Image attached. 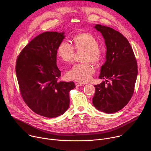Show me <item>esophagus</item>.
I'll list each match as a JSON object with an SVG mask.
<instances>
[{
	"label": "esophagus",
	"mask_w": 151,
	"mask_h": 151,
	"mask_svg": "<svg viewBox=\"0 0 151 151\" xmlns=\"http://www.w3.org/2000/svg\"><path fill=\"white\" fill-rule=\"evenodd\" d=\"M82 83H80V82H78L76 83V87H80V86H82Z\"/></svg>",
	"instance_id": "1"
}]
</instances>
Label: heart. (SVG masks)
<instances>
[{
    "instance_id": "heart-1",
    "label": "heart",
    "mask_w": 151,
    "mask_h": 151,
    "mask_svg": "<svg viewBox=\"0 0 151 151\" xmlns=\"http://www.w3.org/2000/svg\"><path fill=\"white\" fill-rule=\"evenodd\" d=\"M73 40L75 49L85 51L83 61L86 63L75 64L67 72V76L71 80L87 82L91 79L94 73V68L88 62L99 63L103 57V51L99 47V42L91 34L83 33L77 35ZM74 48L66 41H62L60 43L57 53L62 62L70 63L73 61Z\"/></svg>"
}]
</instances>
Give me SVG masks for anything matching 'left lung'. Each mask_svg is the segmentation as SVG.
Instances as JSON below:
<instances>
[{
  "label": "left lung",
  "instance_id": "obj_1",
  "mask_svg": "<svg viewBox=\"0 0 151 151\" xmlns=\"http://www.w3.org/2000/svg\"><path fill=\"white\" fill-rule=\"evenodd\" d=\"M94 28L104 39L106 61L101 68L100 79L106 82L94 85L93 104L106 114L116 112L133 96L137 75L136 59L128 40L114 29L100 24Z\"/></svg>",
  "mask_w": 151,
  "mask_h": 151
}]
</instances>
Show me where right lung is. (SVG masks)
Returning a JSON list of instances; mask_svg holds the SVG:
<instances>
[{
    "label": "right lung",
    "instance_id": "1",
    "mask_svg": "<svg viewBox=\"0 0 151 151\" xmlns=\"http://www.w3.org/2000/svg\"><path fill=\"white\" fill-rule=\"evenodd\" d=\"M64 33L47 32L32 39L21 51L16 62V75L24 102L36 114L55 118L69 107L73 82L58 81L57 50Z\"/></svg>",
    "mask_w": 151,
    "mask_h": 151
}]
</instances>
